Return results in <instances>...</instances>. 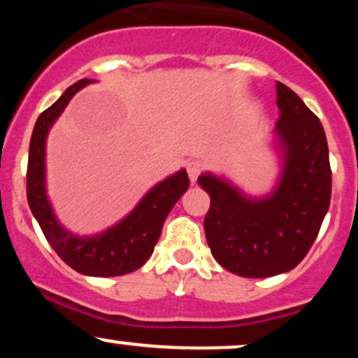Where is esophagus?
Segmentation results:
<instances>
[{
  "label": "esophagus",
  "instance_id": "esophagus-1",
  "mask_svg": "<svg viewBox=\"0 0 358 358\" xmlns=\"http://www.w3.org/2000/svg\"><path fill=\"white\" fill-rule=\"evenodd\" d=\"M202 163L196 162V159H193L187 165V171H188V178H190V182L195 185L196 183V178L200 176V171H202Z\"/></svg>",
  "mask_w": 358,
  "mask_h": 358
}]
</instances>
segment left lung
<instances>
[{"mask_svg": "<svg viewBox=\"0 0 358 358\" xmlns=\"http://www.w3.org/2000/svg\"><path fill=\"white\" fill-rule=\"evenodd\" d=\"M276 94L274 148L281 162L276 187L249 196L224 176L203 173L196 180L210 195L203 229L212 256L242 278L276 276L296 268L330 207L331 170L322 122L281 82Z\"/></svg>", "mask_w": 358, "mask_h": 358, "instance_id": "left-lung-1", "label": "left lung"}]
</instances>
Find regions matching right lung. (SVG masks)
<instances>
[{
	"label": "right lung",
	"instance_id": "add662e5",
	"mask_svg": "<svg viewBox=\"0 0 358 358\" xmlns=\"http://www.w3.org/2000/svg\"><path fill=\"white\" fill-rule=\"evenodd\" d=\"M92 82V79L76 82L36 119L28 151L27 199L48 244L65 264L85 276H122L141 268L153 254L165 219L188 190L190 180L187 170L170 175L156 183L124 219L96 236L82 237L67 231L57 219L47 195V136L72 97Z\"/></svg>",
	"mask_w": 358,
	"mask_h": 358
}]
</instances>
